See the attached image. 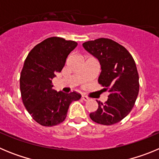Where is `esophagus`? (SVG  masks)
I'll return each mask as SVG.
<instances>
[{
  "instance_id": "esophagus-1",
  "label": "esophagus",
  "mask_w": 159,
  "mask_h": 159,
  "mask_svg": "<svg viewBox=\"0 0 159 159\" xmlns=\"http://www.w3.org/2000/svg\"><path fill=\"white\" fill-rule=\"evenodd\" d=\"M81 98H82L83 100H84V101L89 100V98H88V97L87 96V95H82V97H81Z\"/></svg>"
}]
</instances>
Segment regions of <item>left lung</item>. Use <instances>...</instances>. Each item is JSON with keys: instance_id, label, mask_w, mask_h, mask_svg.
I'll use <instances>...</instances> for the list:
<instances>
[{"instance_id": "obj_1", "label": "left lung", "mask_w": 159, "mask_h": 159, "mask_svg": "<svg viewBox=\"0 0 159 159\" xmlns=\"http://www.w3.org/2000/svg\"><path fill=\"white\" fill-rule=\"evenodd\" d=\"M85 50L99 60L101 65L98 82L110 95L98 109L90 114L95 123L113 125L124 119L134 106L139 92V73L134 58L123 45L108 38L83 43Z\"/></svg>"}]
</instances>
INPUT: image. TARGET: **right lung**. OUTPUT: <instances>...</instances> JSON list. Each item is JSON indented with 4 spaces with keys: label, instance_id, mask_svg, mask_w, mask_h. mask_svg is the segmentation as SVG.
<instances>
[{
    "label": "right lung",
    "instance_id": "add662e5",
    "mask_svg": "<svg viewBox=\"0 0 159 159\" xmlns=\"http://www.w3.org/2000/svg\"><path fill=\"white\" fill-rule=\"evenodd\" d=\"M77 44L64 38L49 37L36 44L25 59L20 77L22 101L32 119L43 127L64 122L71 102L81 98L75 92H57L52 81Z\"/></svg>",
    "mask_w": 159,
    "mask_h": 159
}]
</instances>
